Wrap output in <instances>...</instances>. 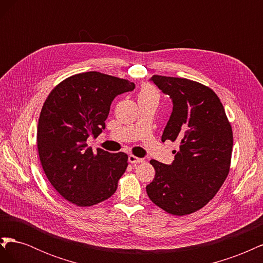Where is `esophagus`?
Listing matches in <instances>:
<instances>
[{
    "label": "esophagus",
    "mask_w": 263,
    "mask_h": 263,
    "mask_svg": "<svg viewBox=\"0 0 263 263\" xmlns=\"http://www.w3.org/2000/svg\"><path fill=\"white\" fill-rule=\"evenodd\" d=\"M128 161H129L130 163H133L134 165H136V164H138V163H142L145 160H144V159H142V158H138V157H135V156L130 155V156L128 157Z\"/></svg>",
    "instance_id": "esophagus-1"
}]
</instances>
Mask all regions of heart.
<instances>
[{
    "label": "heart",
    "instance_id": "obj_1",
    "mask_svg": "<svg viewBox=\"0 0 263 263\" xmlns=\"http://www.w3.org/2000/svg\"><path fill=\"white\" fill-rule=\"evenodd\" d=\"M145 97H155V98H158V92L157 90L155 89L154 86H151L149 84H146L142 86V89L140 91V94H139V98H145Z\"/></svg>",
    "mask_w": 263,
    "mask_h": 263
}]
</instances>
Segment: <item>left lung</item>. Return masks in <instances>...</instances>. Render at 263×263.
Masks as SVG:
<instances>
[{
	"label": "left lung",
	"mask_w": 263,
	"mask_h": 263,
	"mask_svg": "<svg viewBox=\"0 0 263 263\" xmlns=\"http://www.w3.org/2000/svg\"><path fill=\"white\" fill-rule=\"evenodd\" d=\"M172 100V113L161 140L179 141L174 160H150L156 170L146 186L153 203L166 213L183 216L208 204L226 180L233 151V130L215 92L184 78L153 76Z\"/></svg>",
	"instance_id": "obj_1"
}]
</instances>
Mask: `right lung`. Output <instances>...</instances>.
Segmentation results:
<instances>
[{"instance_id": "right-lung-1", "label": "right lung", "mask_w": 263, "mask_h": 263, "mask_svg": "<svg viewBox=\"0 0 263 263\" xmlns=\"http://www.w3.org/2000/svg\"><path fill=\"white\" fill-rule=\"evenodd\" d=\"M135 83L97 71L59 83L46 99L37 126V147L45 174L55 191L78 206L112 196L127 165L124 153L87 147L89 137L105 129L110 104Z\"/></svg>"}]
</instances>
